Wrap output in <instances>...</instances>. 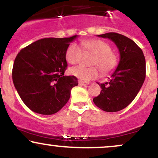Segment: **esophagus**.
Here are the masks:
<instances>
[{
    "label": "esophagus",
    "instance_id": "obj_1",
    "mask_svg": "<svg viewBox=\"0 0 158 158\" xmlns=\"http://www.w3.org/2000/svg\"><path fill=\"white\" fill-rule=\"evenodd\" d=\"M79 85H89V82H85V81H79Z\"/></svg>",
    "mask_w": 158,
    "mask_h": 158
}]
</instances>
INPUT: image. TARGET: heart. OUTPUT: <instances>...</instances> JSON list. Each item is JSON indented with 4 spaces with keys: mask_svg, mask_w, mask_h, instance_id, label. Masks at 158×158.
Masks as SVG:
<instances>
[{
    "mask_svg": "<svg viewBox=\"0 0 158 158\" xmlns=\"http://www.w3.org/2000/svg\"><path fill=\"white\" fill-rule=\"evenodd\" d=\"M82 51L93 54L91 64L97 65L103 74L113 72L118 64V58L111 50L110 44L98 39L85 40L81 41L80 46L77 43L70 44L65 52L67 61L72 64L79 62L83 55ZM97 67L86 68L79 65L70 68V72L71 75L78 78L80 81H88L99 76V70Z\"/></svg>",
    "mask_w": 158,
    "mask_h": 158,
    "instance_id": "obj_1",
    "label": "heart"
}]
</instances>
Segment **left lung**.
Masks as SVG:
<instances>
[{"label": "left lung", "instance_id": "obj_1", "mask_svg": "<svg viewBox=\"0 0 158 158\" xmlns=\"http://www.w3.org/2000/svg\"><path fill=\"white\" fill-rule=\"evenodd\" d=\"M98 36L115 43L120 59L115 71L108 78L109 81L106 84L98 83L102 90L93 101L104 111H119L128 106L140 90L146 78V59L142 50L126 36L117 32Z\"/></svg>", "mask_w": 158, "mask_h": 158}]
</instances>
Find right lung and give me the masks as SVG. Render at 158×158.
I'll return each instance as SVG.
<instances>
[{"label":"right lung","instance_id":"obj_1","mask_svg":"<svg viewBox=\"0 0 158 158\" xmlns=\"http://www.w3.org/2000/svg\"><path fill=\"white\" fill-rule=\"evenodd\" d=\"M77 35L38 40L18 53L12 81L20 97L35 113L50 115L64 107L78 85L74 76H64L65 52Z\"/></svg>","mask_w":158,"mask_h":158}]
</instances>
